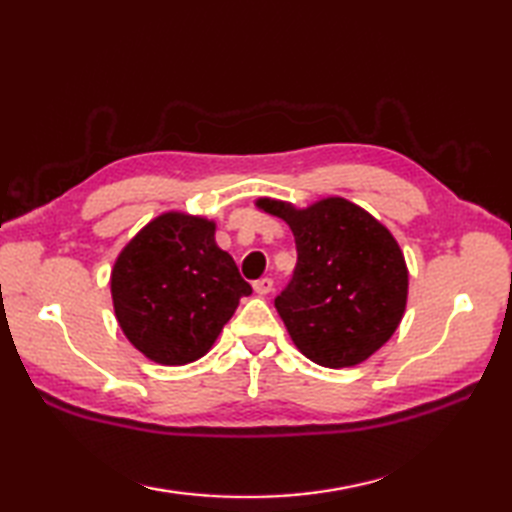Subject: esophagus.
I'll return each mask as SVG.
<instances>
[{
    "instance_id": "obj_1",
    "label": "esophagus",
    "mask_w": 512,
    "mask_h": 512,
    "mask_svg": "<svg viewBox=\"0 0 512 512\" xmlns=\"http://www.w3.org/2000/svg\"><path fill=\"white\" fill-rule=\"evenodd\" d=\"M253 290L257 292V295H262V297L270 295V292H273V279H268V277L257 279L255 284H253Z\"/></svg>"
}]
</instances>
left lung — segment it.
Here are the masks:
<instances>
[{
    "instance_id": "8db88e82",
    "label": "left lung",
    "mask_w": 512,
    "mask_h": 512,
    "mask_svg": "<svg viewBox=\"0 0 512 512\" xmlns=\"http://www.w3.org/2000/svg\"><path fill=\"white\" fill-rule=\"evenodd\" d=\"M297 244V268L275 299L292 343L312 363L354 367L376 354L402 321L409 295L405 255L385 224L341 195L308 206L257 198Z\"/></svg>"
}]
</instances>
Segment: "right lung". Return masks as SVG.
Wrapping results in <instances>:
<instances>
[{
	"instance_id": "add662e5",
	"label": "right lung",
	"mask_w": 512,
	"mask_h": 512,
	"mask_svg": "<svg viewBox=\"0 0 512 512\" xmlns=\"http://www.w3.org/2000/svg\"><path fill=\"white\" fill-rule=\"evenodd\" d=\"M116 321L158 365H187L211 350L253 288L215 242V220L165 211L118 253L110 275Z\"/></svg>"
}]
</instances>
